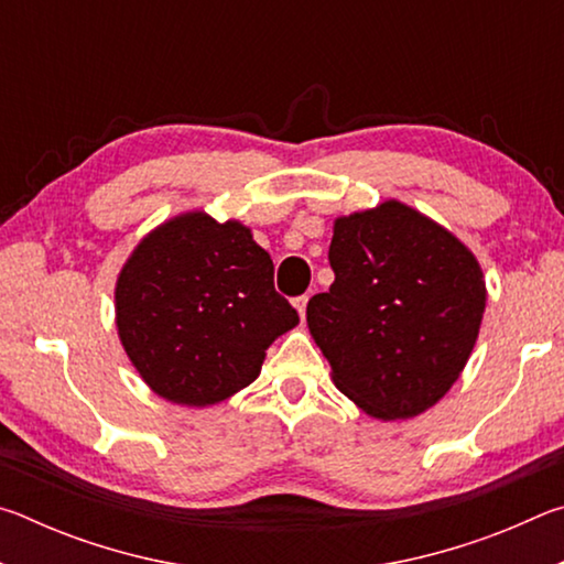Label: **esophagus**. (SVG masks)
<instances>
[{
  "label": "esophagus",
  "instance_id": "esophagus-1",
  "mask_svg": "<svg viewBox=\"0 0 564 564\" xmlns=\"http://www.w3.org/2000/svg\"><path fill=\"white\" fill-rule=\"evenodd\" d=\"M293 305H295V311H299V316H301V321H303V316H305V305H308V295H299V299L293 301Z\"/></svg>",
  "mask_w": 564,
  "mask_h": 564
}]
</instances>
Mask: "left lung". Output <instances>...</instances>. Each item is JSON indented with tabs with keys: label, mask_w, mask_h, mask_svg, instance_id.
Wrapping results in <instances>:
<instances>
[{
	"label": "left lung",
	"mask_w": 564,
	"mask_h": 564,
	"mask_svg": "<svg viewBox=\"0 0 564 564\" xmlns=\"http://www.w3.org/2000/svg\"><path fill=\"white\" fill-rule=\"evenodd\" d=\"M328 261L336 281L308 301L305 321L333 383L370 417L425 413L480 333L488 291L475 253L390 198L333 221Z\"/></svg>",
	"instance_id": "8db88e82"
}]
</instances>
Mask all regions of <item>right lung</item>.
I'll use <instances>...</instances> for the list:
<instances>
[{
	"label": "right lung",
	"instance_id": "add662e5",
	"mask_svg": "<svg viewBox=\"0 0 564 564\" xmlns=\"http://www.w3.org/2000/svg\"><path fill=\"white\" fill-rule=\"evenodd\" d=\"M113 305L137 373L188 408L251 386L271 343L299 326L251 228L204 212L178 214L141 238L121 265Z\"/></svg>",
	"mask_w": 564,
	"mask_h": 564
}]
</instances>
